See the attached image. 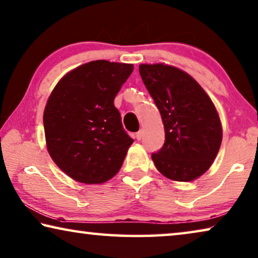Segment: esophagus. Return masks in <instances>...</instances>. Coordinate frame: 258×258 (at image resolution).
Segmentation results:
<instances>
[{
	"label": "esophagus",
	"mask_w": 258,
	"mask_h": 258,
	"mask_svg": "<svg viewBox=\"0 0 258 258\" xmlns=\"http://www.w3.org/2000/svg\"><path fill=\"white\" fill-rule=\"evenodd\" d=\"M142 137H144V131H142V130H140L139 132L136 133V138L138 139V140H141Z\"/></svg>",
	"instance_id": "1"
}]
</instances>
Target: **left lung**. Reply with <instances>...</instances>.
<instances>
[{"label":"left lung","mask_w":258,"mask_h":258,"mask_svg":"<svg viewBox=\"0 0 258 258\" xmlns=\"http://www.w3.org/2000/svg\"><path fill=\"white\" fill-rule=\"evenodd\" d=\"M141 79L162 116L165 142L151 154L166 178L191 181L209 169L222 144L214 103L188 73L164 64H141Z\"/></svg>","instance_id":"8db88e82"}]
</instances>
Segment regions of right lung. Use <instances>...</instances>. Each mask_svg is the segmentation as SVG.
Returning a JSON list of instances; mask_svg holds the SVG:
<instances>
[{
    "instance_id": "obj_1",
    "label": "right lung",
    "mask_w": 258,
    "mask_h": 258,
    "mask_svg": "<svg viewBox=\"0 0 258 258\" xmlns=\"http://www.w3.org/2000/svg\"><path fill=\"white\" fill-rule=\"evenodd\" d=\"M132 64L93 60L64 76L43 113L47 148L63 172L84 183H102L122 165L133 144L113 100Z\"/></svg>"
}]
</instances>
